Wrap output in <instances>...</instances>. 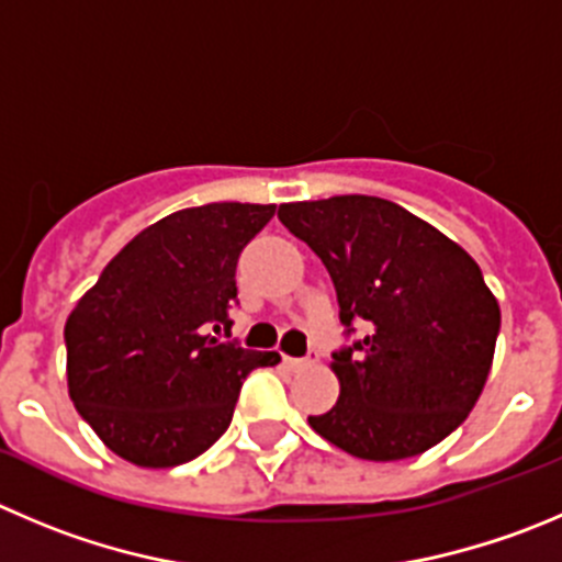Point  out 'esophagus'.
I'll use <instances>...</instances> for the list:
<instances>
[{
  "label": "esophagus",
  "mask_w": 562,
  "mask_h": 562,
  "mask_svg": "<svg viewBox=\"0 0 562 562\" xmlns=\"http://www.w3.org/2000/svg\"><path fill=\"white\" fill-rule=\"evenodd\" d=\"M284 364L290 367V370H308V367H314L317 364V356H306V358H290V356H284Z\"/></svg>",
  "instance_id": "34e87169"
}]
</instances>
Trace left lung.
Listing matches in <instances>:
<instances>
[{
    "mask_svg": "<svg viewBox=\"0 0 562 562\" xmlns=\"http://www.w3.org/2000/svg\"><path fill=\"white\" fill-rule=\"evenodd\" d=\"M323 259L341 323L367 336L334 352L339 400L314 432L364 461H403L445 441L483 394L499 303L477 261L403 206L334 195L278 206Z\"/></svg>",
    "mask_w": 562,
    "mask_h": 562,
    "instance_id": "8db88e82",
    "label": "left lung"
}]
</instances>
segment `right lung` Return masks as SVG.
Returning <instances> with one entry per match:
<instances>
[{
	"mask_svg": "<svg viewBox=\"0 0 562 562\" xmlns=\"http://www.w3.org/2000/svg\"><path fill=\"white\" fill-rule=\"evenodd\" d=\"M276 204L179 210L143 228L66 319L68 394L124 461L170 469L232 425L256 367L281 361L211 336L232 330L237 259Z\"/></svg>",
	"mask_w": 562,
	"mask_h": 562,
	"instance_id": "obj_1",
	"label": "right lung"
}]
</instances>
